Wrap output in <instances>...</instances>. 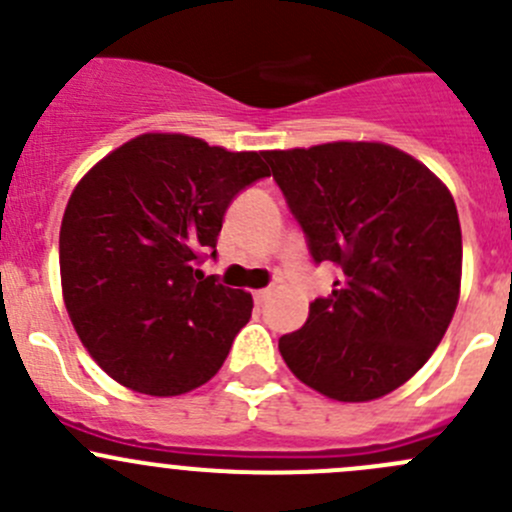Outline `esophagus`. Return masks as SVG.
<instances>
[{
	"mask_svg": "<svg viewBox=\"0 0 512 512\" xmlns=\"http://www.w3.org/2000/svg\"><path fill=\"white\" fill-rule=\"evenodd\" d=\"M270 289H255V292H252V297H255V304H265L267 299H270Z\"/></svg>",
	"mask_w": 512,
	"mask_h": 512,
	"instance_id": "esophagus-1",
	"label": "esophagus"
}]
</instances>
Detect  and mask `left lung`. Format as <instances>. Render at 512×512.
I'll return each mask as SVG.
<instances>
[{"mask_svg": "<svg viewBox=\"0 0 512 512\" xmlns=\"http://www.w3.org/2000/svg\"><path fill=\"white\" fill-rule=\"evenodd\" d=\"M314 262L344 277L309 304L280 354L309 389L344 404L391 394L436 352L461 297L463 242L451 190L379 141L265 151Z\"/></svg>", "mask_w": 512, "mask_h": 512, "instance_id": "left-lung-1", "label": "left lung"}]
</instances>
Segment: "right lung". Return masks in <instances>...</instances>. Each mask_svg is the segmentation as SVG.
<instances>
[{"mask_svg": "<svg viewBox=\"0 0 512 512\" xmlns=\"http://www.w3.org/2000/svg\"><path fill=\"white\" fill-rule=\"evenodd\" d=\"M262 158L185 133H141L79 180L59 232L61 294L113 381L180 396L218 374L250 322L252 294L195 262L218 242L230 200L270 175Z\"/></svg>", "mask_w": 512, "mask_h": 512, "instance_id": "1", "label": "right lung"}]
</instances>
